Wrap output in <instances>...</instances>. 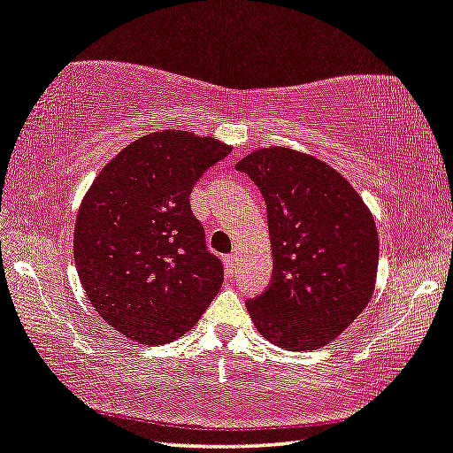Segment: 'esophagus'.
<instances>
[{
  "label": "esophagus",
  "instance_id": "obj_1",
  "mask_svg": "<svg viewBox=\"0 0 453 453\" xmlns=\"http://www.w3.org/2000/svg\"><path fill=\"white\" fill-rule=\"evenodd\" d=\"M238 264H240L238 254H227V256H224V265H226L227 274H234V272L238 270Z\"/></svg>",
  "mask_w": 453,
  "mask_h": 453
}]
</instances>
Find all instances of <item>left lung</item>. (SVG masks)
Instances as JSON below:
<instances>
[{"label": "left lung", "instance_id": "left-lung-1", "mask_svg": "<svg viewBox=\"0 0 453 453\" xmlns=\"http://www.w3.org/2000/svg\"><path fill=\"white\" fill-rule=\"evenodd\" d=\"M235 169L260 188L274 257L270 286L246 300L250 317L276 347H325L369 304L375 221L353 185L311 155L257 149Z\"/></svg>", "mask_w": 453, "mask_h": 453}]
</instances>
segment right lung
Masks as SVG:
<instances>
[{
	"label": "right lung",
	"instance_id": "1",
	"mask_svg": "<svg viewBox=\"0 0 453 453\" xmlns=\"http://www.w3.org/2000/svg\"><path fill=\"white\" fill-rule=\"evenodd\" d=\"M188 131L145 134L100 171L76 215L74 262L86 296L139 344H167L196 325L224 284L189 196L229 155Z\"/></svg>",
	"mask_w": 453,
	"mask_h": 453
}]
</instances>
